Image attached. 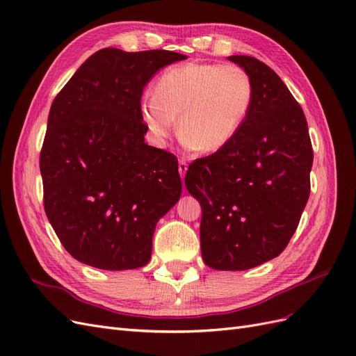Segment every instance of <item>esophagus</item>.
I'll use <instances>...</instances> for the list:
<instances>
[{
    "mask_svg": "<svg viewBox=\"0 0 356 356\" xmlns=\"http://www.w3.org/2000/svg\"><path fill=\"white\" fill-rule=\"evenodd\" d=\"M187 168H188L187 160H186L184 157H181V159L178 160V170H179V175H181L182 178H184V175H186Z\"/></svg>",
    "mask_w": 356,
    "mask_h": 356,
    "instance_id": "34e87169",
    "label": "esophagus"
}]
</instances>
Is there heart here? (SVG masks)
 Returning a JSON list of instances; mask_svg holds the SVG:
<instances>
[{"label":"heart","instance_id":"heart-1","mask_svg":"<svg viewBox=\"0 0 356 356\" xmlns=\"http://www.w3.org/2000/svg\"><path fill=\"white\" fill-rule=\"evenodd\" d=\"M251 74L239 65L188 62L170 67L154 83V95L139 104V114L157 143L174 132L188 148L217 152L239 134L254 104Z\"/></svg>","mask_w":356,"mask_h":356}]
</instances>
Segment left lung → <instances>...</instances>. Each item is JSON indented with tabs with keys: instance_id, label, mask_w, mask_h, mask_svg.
I'll return each mask as SVG.
<instances>
[{
	"instance_id": "left-lung-1",
	"label": "left lung",
	"mask_w": 356,
	"mask_h": 356,
	"mask_svg": "<svg viewBox=\"0 0 356 356\" xmlns=\"http://www.w3.org/2000/svg\"><path fill=\"white\" fill-rule=\"evenodd\" d=\"M229 59L251 74V113L229 145L193 161L186 186L202 207L204 264L246 270L293 238L310 195L314 149L305 113L279 75L252 56Z\"/></svg>"
}]
</instances>
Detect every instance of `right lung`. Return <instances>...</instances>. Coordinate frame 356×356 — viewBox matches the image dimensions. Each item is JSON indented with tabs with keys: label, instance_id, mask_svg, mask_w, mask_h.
I'll list each match as a JSON object with an SVG mask.
<instances>
[{
	"label": "right lung",
	"instance_id": "1",
	"mask_svg": "<svg viewBox=\"0 0 356 356\" xmlns=\"http://www.w3.org/2000/svg\"><path fill=\"white\" fill-rule=\"evenodd\" d=\"M186 56L106 47L51 104L40 153L42 202L63 248L104 270L145 266L157 221L178 202L177 157L144 143L139 114L153 75Z\"/></svg>",
	"mask_w": 356,
	"mask_h": 356
}]
</instances>
